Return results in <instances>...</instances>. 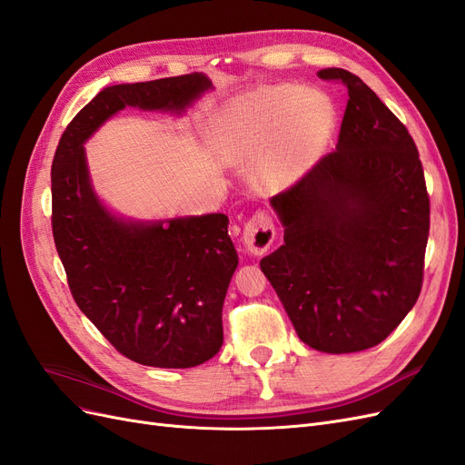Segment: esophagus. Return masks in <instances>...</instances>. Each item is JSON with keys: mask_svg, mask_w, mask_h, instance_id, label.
<instances>
[{"mask_svg": "<svg viewBox=\"0 0 465 465\" xmlns=\"http://www.w3.org/2000/svg\"><path fill=\"white\" fill-rule=\"evenodd\" d=\"M242 241H244V246L254 256L265 254L275 241V224L272 215L265 213V211H258V213L252 215L244 223Z\"/></svg>", "mask_w": 465, "mask_h": 465, "instance_id": "1", "label": "esophagus"}]
</instances>
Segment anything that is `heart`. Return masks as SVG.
I'll return each instance as SVG.
<instances>
[{"label":"heart","instance_id":"heart-1","mask_svg":"<svg viewBox=\"0 0 465 465\" xmlns=\"http://www.w3.org/2000/svg\"><path fill=\"white\" fill-rule=\"evenodd\" d=\"M335 125V106L326 94L294 85H273L236 98L219 120L223 157L258 168L265 188L287 186L297 178Z\"/></svg>","mask_w":465,"mask_h":465}]
</instances>
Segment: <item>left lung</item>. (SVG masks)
Wrapping results in <instances>:
<instances>
[{
	"instance_id": "8db88e82",
	"label": "left lung",
	"mask_w": 465,
	"mask_h": 465,
	"mask_svg": "<svg viewBox=\"0 0 465 465\" xmlns=\"http://www.w3.org/2000/svg\"><path fill=\"white\" fill-rule=\"evenodd\" d=\"M347 108L335 151L272 198L285 244L260 262L301 340L323 353L384 341L423 287L430 202L413 137L340 67Z\"/></svg>"
}]
</instances>
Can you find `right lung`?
Listing matches in <instances>:
<instances>
[{"mask_svg": "<svg viewBox=\"0 0 465 465\" xmlns=\"http://www.w3.org/2000/svg\"><path fill=\"white\" fill-rule=\"evenodd\" d=\"M202 74L106 87L69 122L52 163V234L69 291L118 353L159 369H190L223 345V302L238 265L229 217L157 223L110 215L93 192L83 143L118 110H184Z\"/></svg>", "mask_w": 465, "mask_h": 465, "instance_id": "1", "label": "right lung"}]
</instances>
